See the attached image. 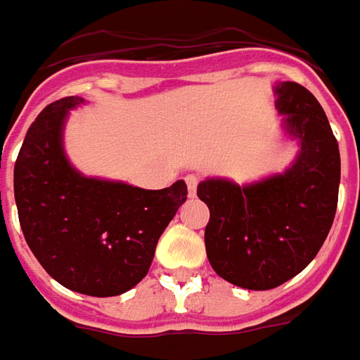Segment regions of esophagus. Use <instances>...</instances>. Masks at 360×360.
<instances>
[{
  "mask_svg": "<svg viewBox=\"0 0 360 360\" xmlns=\"http://www.w3.org/2000/svg\"><path fill=\"white\" fill-rule=\"evenodd\" d=\"M185 183H187V189H189V197H195V191H197V185H199V177L197 175H187Z\"/></svg>",
  "mask_w": 360,
  "mask_h": 360,
  "instance_id": "34e87169",
  "label": "esophagus"
}]
</instances>
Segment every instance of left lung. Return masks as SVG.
<instances>
[{
	"mask_svg": "<svg viewBox=\"0 0 360 360\" xmlns=\"http://www.w3.org/2000/svg\"><path fill=\"white\" fill-rule=\"evenodd\" d=\"M274 90L283 129L300 146L292 165L248 185L211 177L197 187L211 211L207 258L244 290H272L302 272L323 246L339 199L341 155L321 104L297 82Z\"/></svg>",
	"mask_w": 360,
	"mask_h": 360,
	"instance_id": "1",
	"label": "left lung"
}]
</instances>
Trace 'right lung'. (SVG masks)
<instances>
[{
    "mask_svg": "<svg viewBox=\"0 0 360 360\" xmlns=\"http://www.w3.org/2000/svg\"><path fill=\"white\" fill-rule=\"evenodd\" d=\"M82 102L67 96L37 116L17 155L13 191L23 236L46 274L72 292L110 297L146 278L187 185L149 191L78 173L63 129Z\"/></svg>",
    "mask_w": 360,
    "mask_h": 360,
    "instance_id": "obj_1",
    "label": "right lung"
}]
</instances>
